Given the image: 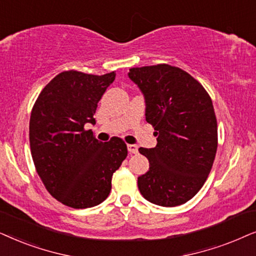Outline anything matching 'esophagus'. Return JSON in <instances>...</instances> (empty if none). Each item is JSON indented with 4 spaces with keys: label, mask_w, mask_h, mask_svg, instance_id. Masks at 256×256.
I'll return each mask as SVG.
<instances>
[{
    "label": "esophagus",
    "mask_w": 256,
    "mask_h": 256,
    "mask_svg": "<svg viewBox=\"0 0 256 256\" xmlns=\"http://www.w3.org/2000/svg\"><path fill=\"white\" fill-rule=\"evenodd\" d=\"M128 152L131 153V154H136V153H138V148H137V145L128 144Z\"/></svg>",
    "instance_id": "esophagus-1"
}]
</instances>
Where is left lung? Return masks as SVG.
<instances>
[{
    "instance_id": "8db88e82",
    "label": "left lung",
    "mask_w": 256,
    "mask_h": 256,
    "mask_svg": "<svg viewBox=\"0 0 256 256\" xmlns=\"http://www.w3.org/2000/svg\"><path fill=\"white\" fill-rule=\"evenodd\" d=\"M130 80L145 97L156 148H139L150 168L138 188L158 206L182 205L199 192L213 166L218 124L210 94L186 71L168 64L132 68Z\"/></svg>"
}]
</instances>
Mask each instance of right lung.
<instances>
[{
    "label": "right lung",
    "mask_w": 256,
    "mask_h": 256,
    "mask_svg": "<svg viewBox=\"0 0 256 256\" xmlns=\"http://www.w3.org/2000/svg\"><path fill=\"white\" fill-rule=\"evenodd\" d=\"M116 74L96 76L64 71L46 85L29 124L36 171L54 199L72 208L100 205L111 190L114 173L128 156L122 139L102 142L85 124L94 114Z\"/></svg>",
    "instance_id": "add662e5"
}]
</instances>
